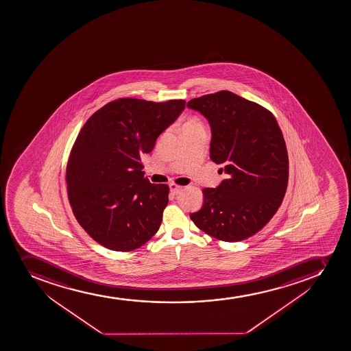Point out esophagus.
<instances>
[{"label":"esophagus","mask_w":351,"mask_h":351,"mask_svg":"<svg viewBox=\"0 0 351 351\" xmlns=\"http://www.w3.org/2000/svg\"><path fill=\"white\" fill-rule=\"evenodd\" d=\"M169 189L173 195H178V193H181V192L183 191V186H180V185L170 184Z\"/></svg>","instance_id":"34e87169"}]
</instances>
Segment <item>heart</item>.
Segmentation results:
<instances>
[{
    "mask_svg": "<svg viewBox=\"0 0 351 351\" xmlns=\"http://www.w3.org/2000/svg\"><path fill=\"white\" fill-rule=\"evenodd\" d=\"M189 125H200L198 121H195V120H192V121H189L184 127H189Z\"/></svg>",
    "mask_w": 351,
    "mask_h": 351,
    "instance_id": "heart-1",
    "label": "heart"
}]
</instances>
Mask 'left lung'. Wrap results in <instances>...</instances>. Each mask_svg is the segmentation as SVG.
<instances>
[{"label":"left lung","instance_id":"obj_1","mask_svg":"<svg viewBox=\"0 0 351 351\" xmlns=\"http://www.w3.org/2000/svg\"><path fill=\"white\" fill-rule=\"evenodd\" d=\"M212 130L210 159L226 178L202 190L204 204L190 217L216 239L236 243L258 232L276 214L288 182L282 132L270 112L231 91L189 101Z\"/></svg>","mask_w":351,"mask_h":351}]
</instances>
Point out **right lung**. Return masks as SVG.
<instances>
[{
  "label": "right lung",
  "instance_id": "add662e5",
  "mask_svg": "<svg viewBox=\"0 0 351 351\" xmlns=\"http://www.w3.org/2000/svg\"><path fill=\"white\" fill-rule=\"evenodd\" d=\"M184 108L183 99L121 98L81 129L67 163V193L77 222L101 246L129 252L159 230L169 189L144 178L142 156Z\"/></svg>",
  "mask_w": 351,
  "mask_h": 351
}]
</instances>
